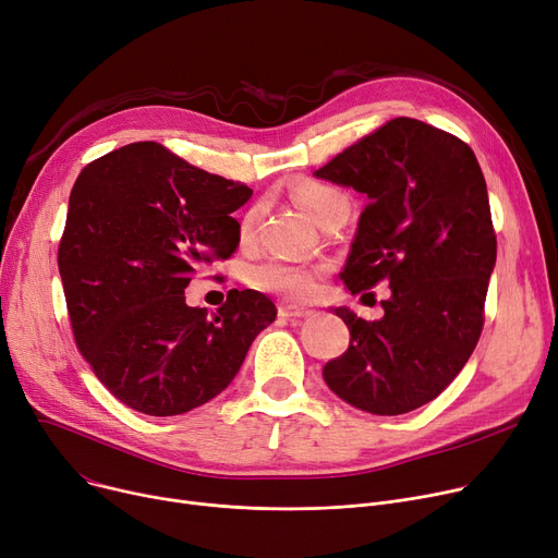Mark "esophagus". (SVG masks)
<instances>
[{
	"label": "esophagus",
	"mask_w": 558,
	"mask_h": 558,
	"mask_svg": "<svg viewBox=\"0 0 558 558\" xmlns=\"http://www.w3.org/2000/svg\"><path fill=\"white\" fill-rule=\"evenodd\" d=\"M279 315L286 319H292V317H308L313 315V311L304 306H294V304H279Z\"/></svg>",
	"instance_id": "1"
}]
</instances>
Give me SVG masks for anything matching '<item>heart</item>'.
<instances>
[{
	"instance_id": "obj_1",
	"label": "heart",
	"mask_w": 558,
	"mask_h": 558,
	"mask_svg": "<svg viewBox=\"0 0 558 558\" xmlns=\"http://www.w3.org/2000/svg\"><path fill=\"white\" fill-rule=\"evenodd\" d=\"M292 198L298 201V205L317 222L324 211H329L333 205H349L344 193L338 189L313 182V180H302L292 184ZM256 211H250L241 225L243 236H247L254 227ZM250 281L254 288L266 290L272 294H279V298L286 300H308L311 294L317 288V270L298 266V264H286V260H266V264H258L250 272Z\"/></svg>"
}]
</instances>
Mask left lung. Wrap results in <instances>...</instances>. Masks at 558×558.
I'll return each mask as SVG.
<instances>
[{
	"mask_svg": "<svg viewBox=\"0 0 558 558\" xmlns=\"http://www.w3.org/2000/svg\"><path fill=\"white\" fill-rule=\"evenodd\" d=\"M313 175L367 195L340 272L347 290L389 283L380 319L333 308L351 340L322 376L363 412H412L462 372L482 333L496 234L475 153L430 123L399 117Z\"/></svg>",
	"mask_w": 558,
	"mask_h": 558,
	"instance_id": "left-lung-1",
	"label": "left lung"
}]
</instances>
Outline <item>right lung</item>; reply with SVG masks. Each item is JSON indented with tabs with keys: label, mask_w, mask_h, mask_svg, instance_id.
I'll return each mask as SVG.
<instances>
[{
	"label": "right lung",
	"mask_w": 558,
	"mask_h": 558,
	"mask_svg": "<svg viewBox=\"0 0 558 558\" xmlns=\"http://www.w3.org/2000/svg\"><path fill=\"white\" fill-rule=\"evenodd\" d=\"M252 189L191 167L155 142L128 144L81 171L58 270L83 357L137 412L175 416L234 380L277 317L258 290H232L218 313L184 288L241 241L232 216Z\"/></svg>",
	"instance_id": "1"
}]
</instances>
